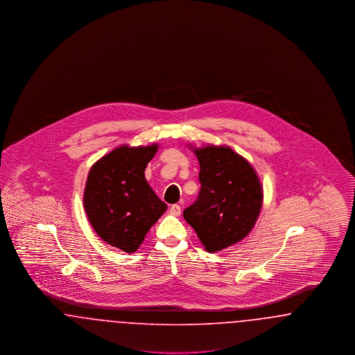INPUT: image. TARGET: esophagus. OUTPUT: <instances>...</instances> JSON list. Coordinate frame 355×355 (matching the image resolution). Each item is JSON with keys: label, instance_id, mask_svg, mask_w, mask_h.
I'll return each instance as SVG.
<instances>
[{"label": "esophagus", "instance_id": "1", "mask_svg": "<svg viewBox=\"0 0 355 355\" xmlns=\"http://www.w3.org/2000/svg\"><path fill=\"white\" fill-rule=\"evenodd\" d=\"M169 211L171 216L178 217V216H181V206H180V205H171Z\"/></svg>", "mask_w": 355, "mask_h": 355}]
</instances>
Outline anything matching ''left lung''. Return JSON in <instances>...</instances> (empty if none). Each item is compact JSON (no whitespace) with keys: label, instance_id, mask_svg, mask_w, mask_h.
Here are the masks:
<instances>
[{"label":"left lung","instance_id":"left-lung-1","mask_svg":"<svg viewBox=\"0 0 355 355\" xmlns=\"http://www.w3.org/2000/svg\"><path fill=\"white\" fill-rule=\"evenodd\" d=\"M200 162L197 201L184 210L209 253L242 241L253 229L262 207V186L253 166L229 146L194 149Z\"/></svg>","mask_w":355,"mask_h":355}]
</instances>
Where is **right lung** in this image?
Returning a JSON list of instances; mask_svg holds the SVG:
<instances>
[{"label": "right lung", "mask_w": 355, "mask_h": 355, "mask_svg": "<svg viewBox=\"0 0 355 355\" xmlns=\"http://www.w3.org/2000/svg\"><path fill=\"white\" fill-rule=\"evenodd\" d=\"M158 145H122L103 155L89 171L84 191L86 216L102 239L135 253L153 225L166 211L145 178Z\"/></svg>", "instance_id": "right-lung-1"}]
</instances>
